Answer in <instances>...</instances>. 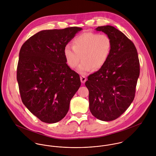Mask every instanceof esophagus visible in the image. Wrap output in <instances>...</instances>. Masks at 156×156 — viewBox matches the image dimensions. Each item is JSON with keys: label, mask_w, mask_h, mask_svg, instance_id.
Segmentation results:
<instances>
[{"label": "esophagus", "mask_w": 156, "mask_h": 156, "mask_svg": "<svg viewBox=\"0 0 156 156\" xmlns=\"http://www.w3.org/2000/svg\"><path fill=\"white\" fill-rule=\"evenodd\" d=\"M80 78L81 82L82 83H84L86 82V80H87V78H86V77L85 76H80Z\"/></svg>", "instance_id": "1"}]
</instances>
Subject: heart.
Listing matches in <instances>:
<instances>
[{"label": "heart", "instance_id": "b5f03b06", "mask_svg": "<svg viewBox=\"0 0 156 156\" xmlns=\"http://www.w3.org/2000/svg\"><path fill=\"white\" fill-rule=\"evenodd\" d=\"M72 43L73 47L68 45L65 47L64 54L67 64L71 68L77 67L82 58V62L77 68L80 74L101 68L111 51V39L105 34L83 32L76 37Z\"/></svg>", "mask_w": 156, "mask_h": 156}]
</instances>
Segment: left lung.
I'll use <instances>...</instances> for the list:
<instances>
[{"mask_svg":"<svg viewBox=\"0 0 156 156\" xmlns=\"http://www.w3.org/2000/svg\"><path fill=\"white\" fill-rule=\"evenodd\" d=\"M111 39L112 48L106 64L89 75V110L96 118L113 121L119 117L133 101L140 65L133 43L113 26H98Z\"/></svg>","mask_w":156,"mask_h":156,"instance_id":"obj_1","label":"left lung"}]
</instances>
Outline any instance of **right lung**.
<instances>
[{
  "instance_id": "add662e5",
  "label": "right lung",
  "mask_w": 156,
  "mask_h": 156,
  "mask_svg": "<svg viewBox=\"0 0 156 156\" xmlns=\"http://www.w3.org/2000/svg\"><path fill=\"white\" fill-rule=\"evenodd\" d=\"M81 27L41 30L30 37L19 53L17 80L23 103L41 121L64 118L81 85L67 64L64 50Z\"/></svg>"
}]
</instances>
